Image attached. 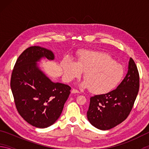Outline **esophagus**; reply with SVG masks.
Masks as SVG:
<instances>
[{
	"instance_id": "34e87169",
	"label": "esophagus",
	"mask_w": 149,
	"mask_h": 149,
	"mask_svg": "<svg viewBox=\"0 0 149 149\" xmlns=\"http://www.w3.org/2000/svg\"><path fill=\"white\" fill-rule=\"evenodd\" d=\"M79 93V91H77L75 89H73L72 90V93H73V94H75V93Z\"/></svg>"
}]
</instances>
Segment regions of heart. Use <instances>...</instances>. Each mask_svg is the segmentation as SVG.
Masks as SVG:
<instances>
[{"mask_svg": "<svg viewBox=\"0 0 149 149\" xmlns=\"http://www.w3.org/2000/svg\"><path fill=\"white\" fill-rule=\"evenodd\" d=\"M62 68L68 81L79 78L85 73V79L80 87L95 94L109 93L122 81L124 70L109 54L103 52L84 51L77 63L72 60L62 62Z\"/></svg>", "mask_w": 149, "mask_h": 149, "instance_id": "b5f03b06", "label": "heart"}]
</instances>
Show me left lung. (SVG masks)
Segmentation results:
<instances>
[{"mask_svg":"<svg viewBox=\"0 0 149 149\" xmlns=\"http://www.w3.org/2000/svg\"><path fill=\"white\" fill-rule=\"evenodd\" d=\"M139 89V74L130 58L125 77L117 88L106 94L90 98L87 116L94 127L108 130L123 122L129 116Z\"/></svg>","mask_w":149,"mask_h":149,"instance_id":"left-lung-1","label":"left lung"}]
</instances>
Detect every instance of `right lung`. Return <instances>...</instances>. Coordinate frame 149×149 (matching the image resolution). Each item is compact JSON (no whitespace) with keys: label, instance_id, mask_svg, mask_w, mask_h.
Returning a JSON list of instances; mask_svg holds the SVG:
<instances>
[{"label":"right lung","instance_id":"add662e5","mask_svg":"<svg viewBox=\"0 0 149 149\" xmlns=\"http://www.w3.org/2000/svg\"><path fill=\"white\" fill-rule=\"evenodd\" d=\"M42 58L52 60L54 55L39 46L27 48L17 59L10 80L17 112L39 128L49 127L58 119L71 90L69 85L52 82L39 69L37 62Z\"/></svg>","mask_w":149,"mask_h":149}]
</instances>
